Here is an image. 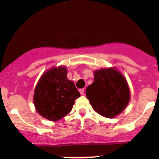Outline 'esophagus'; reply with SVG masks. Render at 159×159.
Returning a JSON list of instances; mask_svg holds the SVG:
<instances>
[{
  "instance_id": "esophagus-1",
  "label": "esophagus",
  "mask_w": 159,
  "mask_h": 159,
  "mask_svg": "<svg viewBox=\"0 0 159 159\" xmlns=\"http://www.w3.org/2000/svg\"><path fill=\"white\" fill-rule=\"evenodd\" d=\"M79 92L80 94H81V95H83L84 93H85V90H84V89H81V90H79Z\"/></svg>"
}]
</instances>
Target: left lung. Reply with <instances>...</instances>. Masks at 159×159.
I'll list each match as a JSON object with an SVG mask.
<instances>
[{
	"label": "left lung",
	"mask_w": 159,
	"mask_h": 159,
	"mask_svg": "<svg viewBox=\"0 0 159 159\" xmlns=\"http://www.w3.org/2000/svg\"><path fill=\"white\" fill-rule=\"evenodd\" d=\"M94 76V82L86 88V97L96 112L107 118H114L126 108L130 101L127 80L112 67L95 70Z\"/></svg>",
	"instance_id": "obj_1"
}]
</instances>
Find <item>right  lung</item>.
<instances>
[{
    "instance_id": "1",
    "label": "right lung",
    "mask_w": 159,
    "mask_h": 159,
    "mask_svg": "<svg viewBox=\"0 0 159 159\" xmlns=\"http://www.w3.org/2000/svg\"><path fill=\"white\" fill-rule=\"evenodd\" d=\"M79 97L74 83L67 78V68L61 65L43 73L34 88L33 101L41 116L57 121L71 111Z\"/></svg>"
}]
</instances>
